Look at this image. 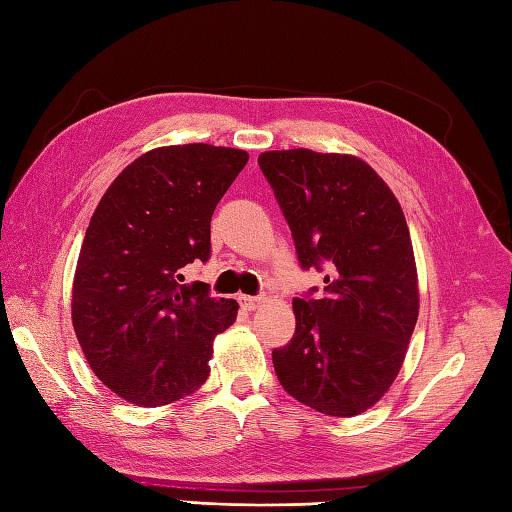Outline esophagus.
Returning a JSON list of instances; mask_svg holds the SVG:
<instances>
[{
    "instance_id": "obj_1",
    "label": "esophagus",
    "mask_w": 512,
    "mask_h": 512,
    "mask_svg": "<svg viewBox=\"0 0 512 512\" xmlns=\"http://www.w3.org/2000/svg\"><path fill=\"white\" fill-rule=\"evenodd\" d=\"M239 303H242L244 310H257L264 306L266 299L264 297H239Z\"/></svg>"
}]
</instances>
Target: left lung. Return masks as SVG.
I'll list each match as a JSON object with an SVG mask.
<instances>
[{
	"label": "left lung",
	"mask_w": 512,
	"mask_h": 512,
	"mask_svg": "<svg viewBox=\"0 0 512 512\" xmlns=\"http://www.w3.org/2000/svg\"><path fill=\"white\" fill-rule=\"evenodd\" d=\"M303 268H328L321 299H295V336L273 363L281 387L325 416L374 407L394 383L418 321L411 235L394 191L352 154L257 158Z\"/></svg>",
	"instance_id": "obj_1"
}]
</instances>
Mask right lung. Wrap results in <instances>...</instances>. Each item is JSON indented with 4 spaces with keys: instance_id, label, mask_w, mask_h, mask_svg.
<instances>
[{
    "instance_id": "add662e5",
    "label": "right lung",
    "mask_w": 512,
    "mask_h": 512,
    "mask_svg": "<svg viewBox=\"0 0 512 512\" xmlns=\"http://www.w3.org/2000/svg\"><path fill=\"white\" fill-rule=\"evenodd\" d=\"M244 149L206 143L151 149L105 191L85 231L72 325L92 372L138 407H160L209 378L215 336L237 319L180 268L211 255V217L244 169Z\"/></svg>"
}]
</instances>
